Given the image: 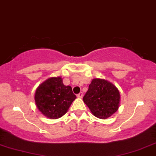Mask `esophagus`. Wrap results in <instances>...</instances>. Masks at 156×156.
<instances>
[{
    "label": "esophagus",
    "instance_id": "esophagus-1",
    "mask_svg": "<svg viewBox=\"0 0 156 156\" xmlns=\"http://www.w3.org/2000/svg\"><path fill=\"white\" fill-rule=\"evenodd\" d=\"M83 93L82 92L79 93L78 95H77V97L80 98H83Z\"/></svg>",
    "mask_w": 156,
    "mask_h": 156
}]
</instances>
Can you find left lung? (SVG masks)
Returning <instances> with one entry per match:
<instances>
[{
	"instance_id": "obj_1",
	"label": "left lung",
	"mask_w": 156,
	"mask_h": 156,
	"mask_svg": "<svg viewBox=\"0 0 156 156\" xmlns=\"http://www.w3.org/2000/svg\"><path fill=\"white\" fill-rule=\"evenodd\" d=\"M83 101L95 117L105 119L118 109L120 93L110 82L95 78L89 85Z\"/></svg>"
}]
</instances>
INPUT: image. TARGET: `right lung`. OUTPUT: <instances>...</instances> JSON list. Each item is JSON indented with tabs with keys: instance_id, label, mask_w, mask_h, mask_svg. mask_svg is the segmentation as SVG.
Instances as JSON below:
<instances>
[{
	"instance_id": "obj_1",
	"label": "right lung",
	"mask_w": 156,
	"mask_h": 156,
	"mask_svg": "<svg viewBox=\"0 0 156 156\" xmlns=\"http://www.w3.org/2000/svg\"><path fill=\"white\" fill-rule=\"evenodd\" d=\"M72 88L65 86L61 77L51 78L36 90L35 101L39 111L47 118L56 119L67 112L76 99Z\"/></svg>"
}]
</instances>
